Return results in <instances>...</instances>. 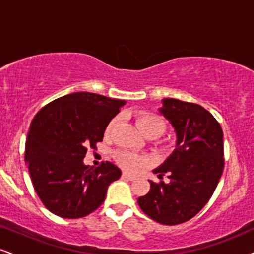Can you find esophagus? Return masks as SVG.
<instances>
[{"label":"esophagus","mask_w":254,"mask_h":254,"mask_svg":"<svg viewBox=\"0 0 254 254\" xmlns=\"http://www.w3.org/2000/svg\"><path fill=\"white\" fill-rule=\"evenodd\" d=\"M122 177L126 178V179L130 180V181H133V180L136 179L135 175H132V174H129V173H126V172H124V173H122Z\"/></svg>","instance_id":"34e87169"}]
</instances>
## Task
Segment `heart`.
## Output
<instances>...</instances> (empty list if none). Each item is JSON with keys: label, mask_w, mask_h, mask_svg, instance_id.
I'll list each match as a JSON object with an SVG mask.
<instances>
[{"label": "heart", "mask_w": 254, "mask_h": 254, "mask_svg": "<svg viewBox=\"0 0 254 254\" xmlns=\"http://www.w3.org/2000/svg\"><path fill=\"white\" fill-rule=\"evenodd\" d=\"M135 121L140 132L146 137H153L154 139V137L160 136L166 128V125L162 121V119L158 117L156 114H153V113H137L135 115ZM115 122H117V119H113V120L109 121L108 126L106 128V134L107 135L112 132L113 127L115 126ZM115 159H117L118 164L127 171L139 170L146 162L145 158H142V156L130 151L117 152L115 153Z\"/></svg>", "instance_id": "b5f03b06"}]
</instances>
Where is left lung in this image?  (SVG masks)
I'll return each instance as SVG.
<instances>
[{
  "mask_svg": "<svg viewBox=\"0 0 254 254\" xmlns=\"http://www.w3.org/2000/svg\"><path fill=\"white\" fill-rule=\"evenodd\" d=\"M161 115L174 128L175 149L154 173L170 183L151 184L137 199L140 208L162 225L192 219L208 202L224 170L223 129L213 115L196 103L164 99Z\"/></svg>",
  "mask_w": 254,
  "mask_h": 254,
  "instance_id": "obj_1",
  "label": "left lung"
}]
</instances>
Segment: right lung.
<instances>
[{"label":"right lung","mask_w":254,"mask_h":254,"mask_svg":"<svg viewBox=\"0 0 254 254\" xmlns=\"http://www.w3.org/2000/svg\"><path fill=\"white\" fill-rule=\"evenodd\" d=\"M126 103L79 92L49 102L30 124L24 160L37 195L52 213L82 218L105 201L108 186L121 175L112 162L83 164L87 147L96 148L109 121Z\"/></svg>","instance_id":"right-lung-1"}]
</instances>
